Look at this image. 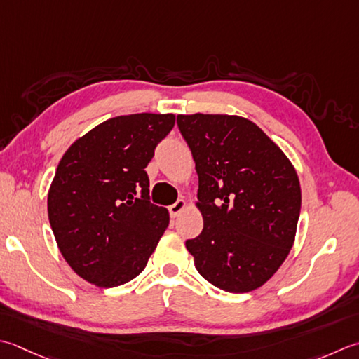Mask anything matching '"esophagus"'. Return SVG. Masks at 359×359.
Segmentation results:
<instances>
[{
  "label": "esophagus",
  "mask_w": 359,
  "mask_h": 359,
  "mask_svg": "<svg viewBox=\"0 0 359 359\" xmlns=\"http://www.w3.org/2000/svg\"><path fill=\"white\" fill-rule=\"evenodd\" d=\"M185 207H187V202L184 199H179L177 202H174L172 205H170V208L168 210H170L171 217H177L182 212H184Z\"/></svg>",
  "instance_id": "obj_1"
}]
</instances>
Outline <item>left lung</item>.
Listing matches in <instances>:
<instances>
[{
    "label": "left lung",
    "mask_w": 359,
    "mask_h": 359,
    "mask_svg": "<svg viewBox=\"0 0 359 359\" xmlns=\"http://www.w3.org/2000/svg\"><path fill=\"white\" fill-rule=\"evenodd\" d=\"M199 175L203 229L185 245L201 276L227 292L264 285L292 248L300 184L282 149L249 119L179 115Z\"/></svg>",
    "instance_id": "1"
}]
</instances>
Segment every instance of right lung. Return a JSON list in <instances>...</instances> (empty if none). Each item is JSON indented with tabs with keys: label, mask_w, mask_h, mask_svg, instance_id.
Masks as SVG:
<instances>
[{
	"label": "right lung",
	"mask_w": 359,
	"mask_h": 359,
	"mask_svg": "<svg viewBox=\"0 0 359 359\" xmlns=\"http://www.w3.org/2000/svg\"><path fill=\"white\" fill-rule=\"evenodd\" d=\"M175 116L110 118L68 147L48 193V216L72 269L100 287L135 278L156 250L170 215L154 205L144 168Z\"/></svg>",
	"instance_id": "right-lung-1"
}]
</instances>
